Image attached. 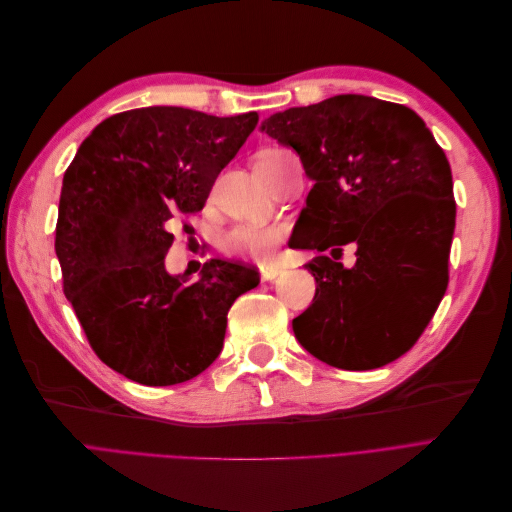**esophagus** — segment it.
Listing matches in <instances>:
<instances>
[{
	"instance_id": "1",
	"label": "esophagus",
	"mask_w": 512,
	"mask_h": 512,
	"mask_svg": "<svg viewBox=\"0 0 512 512\" xmlns=\"http://www.w3.org/2000/svg\"><path fill=\"white\" fill-rule=\"evenodd\" d=\"M282 273H284V269L277 267V265H265V267H260V275H262V280H265V282H273L275 277H280Z\"/></svg>"
}]
</instances>
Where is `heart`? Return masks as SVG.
Here are the masks:
<instances>
[{"instance_id":"obj_1","label":"heart","mask_w":512,"mask_h":512,"mask_svg":"<svg viewBox=\"0 0 512 512\" xmlns=\"http://www.w3.org/2000/svg\"><path fill=\"white\" fill-rule=\"evenodd\" d=\"M277 149H267L258 153L256 162H265L275 156ZM286 237L284 226H252L241 224L226 230L220 239V250L230 258L269 262L275 256V250Z\"/></svg>"}]
</instances>
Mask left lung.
<instances>
[{
	"mask_svg": "<svg viewBox=\"0 0 512 512\" xmlns=\"http://www.w3.org/2000/svg\"><path fill=\"white\" fill-rule=\"evenodd\" d=\"M314 181L297 250L356 245L354 267L316 256L314 301L292 320L299 344L337 369H376L423 335L448 286L455 213L442 147L412 108L344 94L262 121Z\"/></svg>",
	"mask_w": 512,
	"mask_h": 512,
	"instance_id": "left-lung-1",
	"label": "left lung"
}]
</instances>
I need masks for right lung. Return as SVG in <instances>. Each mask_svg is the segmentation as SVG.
Segmentation results:
<instances>
[{"instance_id":"obj_1","label":"right lung","mask_w":512,"mask_h":512,"mask_svg":"<svg viewBox=\"0 0 512 512\" xmlns=\"http://www.w3.org/2000/svg\"><path fill=\"white\" fill-rule=\"evenodd\" d=\"M258 123L181 106L117 113L94 128L68 166L55 252L66 299L100 361L138 384L192 380L218 359L226 316L258 273L211 258L198 280L168 275L179 213L205 200Z\"/></svg>"}]
</instances>
